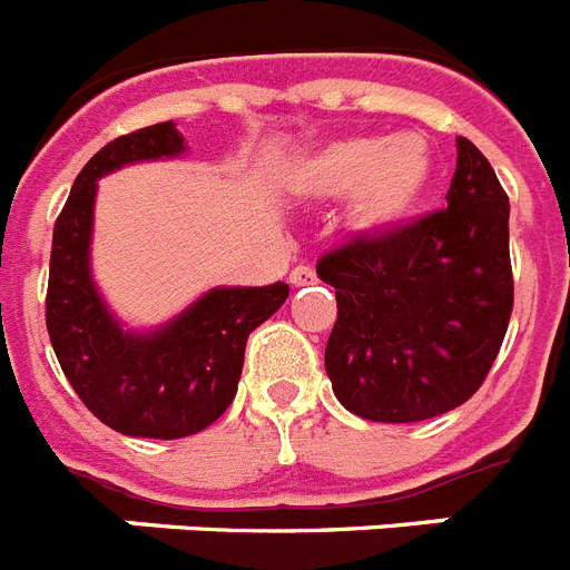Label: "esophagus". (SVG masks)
I'll list each match as a JSON object with an SVG mask.
<instances>
[{"instance_id": "obj_1", "label": "esophagus", "mask_w": 570, "mask_h": 570, "mask_svg": "<svg viewBox=\"0 0 570 570\" xmlns=\"http://www.w3.org/2000/svg\"><path fill=\"white\" fill-rule=\"evenodd\" d=\"M291 285H294V288H302V285H311V282H316V274H314V268H311V265H296L294 271H291Z\"/></svg>"}]
</instances>
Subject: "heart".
Listing matches in <instances>:
<instances>
[{"instance_id": "b5f03b06", "label": "heart", "mask_w": 570, "mask_h": 570, "mask_svg": "<svg viewBox=\"0 0 570 570\" xmlns=\"http://www.w3.org/2000/svg\"><path fill=\"white\" fill-rule=\"evenodd\" d=\"M431 168V154L416 136L394 142L354 136L311 156L299 170V188L314 199L354 196L351 223L365 234H382L420 208Z\"/></svg>"}]
</instances>
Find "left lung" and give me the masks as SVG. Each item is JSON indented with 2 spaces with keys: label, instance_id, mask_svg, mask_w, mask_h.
I'll return each instance as SVG.
<instances>
[{
  "label": "left lung",
  "instance_id": "8db88e82",
  "mask_svg": "<svg viewBox=\"0 0 570 570\" xmlns=\"http://www.w3.org/2000/svg\"><path fill=\"white\" fill-rule=\"evenodd\" d=\"M448 208L354 234L316 262L336 288L325 347L334 394L371 422L454 411L485 382L513 311L508 194L460 136Z\"/></svg>",
  "mask_w": 570,
  "mask_h": 570
}]
</instances>
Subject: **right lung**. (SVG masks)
<instances>
[{"label":"right lung","instance_id":"obj_1","mask_svg":"<svg viewBox=\"0 0 570 570\" xmlns=\"http://www.w3.org/2000/svg\"><path fill=\"white\" fill-rule=\"evenodd\" d=\"M183 150L174 122L139 128L105 145L79 170L53 225L45 322L50 345L90 414L128 436L179 440L228 411L250 331L288 299V285L216 288L168 328L119 331L88 274L90 216L102 174Z\"/></svg>","mask_w":570,"mask_h":570}]
</instances>
